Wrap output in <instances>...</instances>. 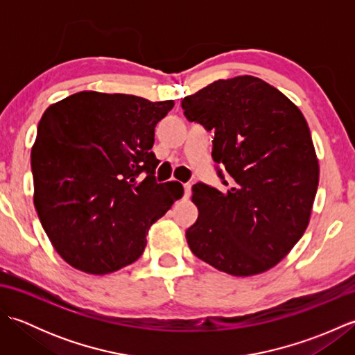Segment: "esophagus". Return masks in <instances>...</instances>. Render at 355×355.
<instances>
[{
    "label": "esophagus",
    "mask_w": 355,
    "mask_h": 355,
    "mask_svg": "<svg viewBox=\"0 0 355 355\" xmlns=\"http://www.w3.org/2000/svg\"><path fill=\"white\" fill-rule=\"evenodd\" d=\"M183 187H184V197L189 198V195H191V183H184Z\"/></svg>",
    "instance_id": "1"
}]
</instances>
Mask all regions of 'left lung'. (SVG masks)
<instances>
[{"label":"left lung","mask_w":355,"mask_h":355,"mask_svg":"<svg viewBox=\"0 0 355 355\" xmlns=\"http://www.w3.org/2000/svg\"><path fill=\"white\" fill-rule=\"evenodd\" d=\"M182 107L189 122L215 131L212 157L230 175L225 191L197 183L198 220L186 230L192 253L233 276L282 261L310 223L319 162L310 128L288 97L254 76L220 79Z\"/></svg>","instance_id":"obj_1"}]
</instances>
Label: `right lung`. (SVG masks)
<instances>
[{
	"mask_svg": "<svg viewBox=\"0 0 355 355\" xmlns=\"http://www.w3.org/2000/svg\"><path fill=\"white\" fill-rule=\"evenodd\" d=\"M172 107L80 92L45 110L32 148L33 202L71 267L107 275L130 266L145 250L150 225L183 197L178 182L157 183L150 150L155 125Z\"/></svg>",
	"mask_w": 355,
	"mask_h": 355,
	"instance_id": "obj_1",
	"label": "right lung"
}]
</instances>
